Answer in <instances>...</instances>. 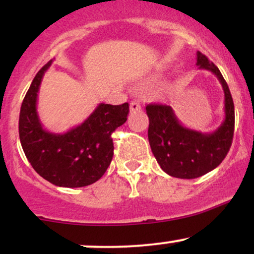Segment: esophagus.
<instances>
[{
  "instance_id": "esophagus-1",
  "label": "esophagus",
  "mask_w": 254,
  "mask_h": 254,
  "mask_svg": "<svg viewBox=\"0 0 254 254\" xmlns=\"http://www.w3.org/2000/svg\"><path fill=\"white\" fill-rule=\"evenodd\" d=\"M141 110V105L137 101H131L130 103V112H136V111Z\"/></svg>"
}]
</instances>
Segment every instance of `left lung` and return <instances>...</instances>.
<instances>
[{"label": "left lung", "mask_w": 254, "mask_h": 254, "mask_svg": "<svg viewBox=\"0 0 254 254\" xmlns=\"http://www.w3.org/2000/svg\"><path fill=\"white\" fill-rule=\"evenodd\" d=\"M197 66L211 71L224 92V121L214 132H200L180 123L167 105H147L148 139L157 164L168 176L194 179L216 168L228 154L234 135V103L221 71L208 57L197 51Z\"/></svg>", "instance_id": "8db88e82"}]
</instances>
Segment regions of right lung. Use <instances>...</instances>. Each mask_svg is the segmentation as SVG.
<instances>
[{
    "mask_svg": "<svg viewBox=\"0 0 254 254\" xmlns=\"http://www.w3.org/2000/svg\"><path fill=\"white\" fill-rule=\"evenodd\" d=\"M43 66L22 101L19 136L34 171L61 188H82L100 179L113 157L111 133L127 122L129 104H99L82 124L64 133L45 130L37 112V98L45 71Z\"/></svg>",
    "mask_w": 254,
    "mask_h": 254,
    "instance_id": "obj_1",
    "label": "right lung"
}]
</instances>
